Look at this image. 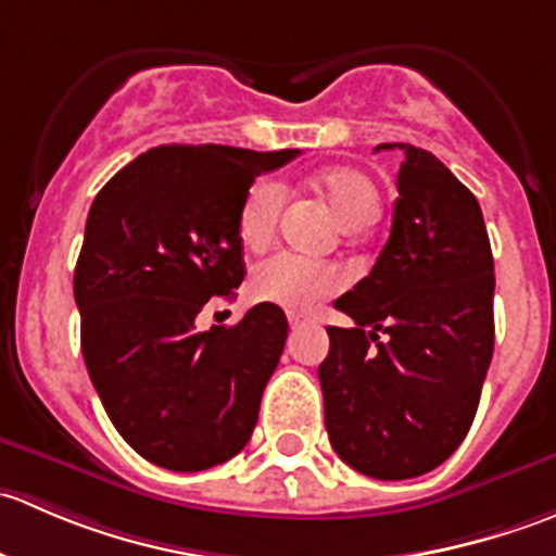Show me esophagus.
<instances>
[{
  "instance_id": "esophagus-1",
  "label": "esophagus",
  "mask_w": 556,
  "mask_h": 556,
  "mask_svg": "<svg viewBox=\"0 0 556 556\" xmlns=\"http://www.w3.org/2000/svg\"><path fill=\"white\" fill-rule=\"evenodd\" d=\"M288 323H290V328H293V330H299L301 325H306V323H309V319H306V317H301V314H288Z\"/></svg>"
}]
</instances>
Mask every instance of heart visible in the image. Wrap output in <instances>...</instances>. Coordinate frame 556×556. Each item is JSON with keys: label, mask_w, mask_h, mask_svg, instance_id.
Returning a JSON list of instances; mask_svg holds the SVG:
<instances>
[{"label": "heart", "mask_w": 556, "mask_h": 556, "mask_svg": "<svg viewBox=\"0 0 556 556\" xmlns=\"http://www.w3.org/2000/svg\"><path fill=\"white\" fill-rule=\"evenodd\" d=\"M314 188L325 195L339 223L350 231L366 228L379 215V190L363 172L325 169L312 179ZM285 204L282 185L274 179H257L244 193L239 206L237 231L247 250H261L268 244L277 228ZM344 277L330 263L306 261V257L279 252L255 263L250 274V295L261 304H274L293 314L312 309L314 301L336 293Z\"/></svg>", "instance_id": "1"}]
</instances>
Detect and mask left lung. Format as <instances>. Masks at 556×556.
I'll return each instance as SVG.
<instances>
[{
	"mask_svg": "<svg viewBox=\"0 0 556 556\" xmlns=\"http://www.w3.org/2000/svg\"><path fill=\"white\" fill-rule=\"evenodd\" d=\"M403 150L392 228L336 309L319 363L336 454L371 479H414L463 444L495 346V263L476 195L433 153Z\"/></svg>",
	"mask_w": 556,
	"mask_h": 556,
	"instance_id": "left-lung-1",
	"label": "left lung"
}]
</instances>
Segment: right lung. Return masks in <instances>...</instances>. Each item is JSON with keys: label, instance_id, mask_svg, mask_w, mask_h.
<instances>
[{"label": "right lung", "instance_id": "add662e5", "mask_svg": "<svg viewBox=\"0 0 556 556\" xmlns=\"http://www.w3.org/2000/svg\"><path fill=\"white\" fill-rule=\"evenodd\" d=\"M295 155L161 144L93 199L75 268L83 357L106 417L153 465L204 470L250 441L288 317L257 304L204 333L195 317L244 279V193Z\"/></svg>", "mask_w": 556, "mask_h": 556}]
</instances>
